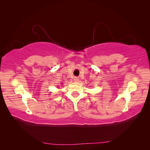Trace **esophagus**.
<instances>
[{
    "label": "esophagus",
    "instance_id": "1",
    "mask_svg": "<svg viewBox=\"0 0 150 150\" xmlns=\"http://www.w3.org/2000/svg\"><path fill=\"white\" fill-rule=\"evenodd\" d=\"M73 80H74V82H78V81H79V78H77V77H74Z\"/></svg>",
    "mask_w": 150,
    "mask_h": 150
}]
</instances>
